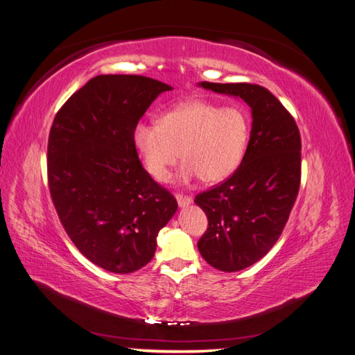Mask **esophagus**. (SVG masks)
<instances>
[{
    "mask_svg": "<svg viewBox=\"0 0 355 355\" xmlns=\"http://www.w3.org/2000/svg\"><path fill=\"white\" fill-rule=\"evenodd\" d=\"M176 201L180 207H185V206H188V204L192 202V197L184 196V194H176Z\"/></svg>",
    "mask_w": 355,
    "mask_h": 355,
    "instance_id": "obj_1",
    "label": "esophagus"
}]
</instances>
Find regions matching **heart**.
Listing matches in <instances>:
<instances>
[{
    "mask_svg": "<svg viewBox=\"0 0 355 355\" xmlns=\"http://www.w3.org/2000/svg\"><path fill=\"white\" fill-rule=\"evenodd\" d=\"M249 136V116L243 110L192 99L161 112L158 123L136 124L133 145L149 176L161 184L170 179L179 149L182 179L200 176L204 184H216L239 167Z\"/></svg>",
    "mask_w": 355,
    "mask_h": 355,
    "instance_id": "obj_1",
    "label": "heart"
}]
</instances>
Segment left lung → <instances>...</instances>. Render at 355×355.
<instances>
[{
    "mask_svg": "<svg viewBox=\"0 0 355 355\" xmlns=\"http://www.w3.org/2000/svg\"><path fill=\"white\" fill-rule=\"evenodd\" d=\"M204 89L239 96L252 108L253 125L241 164L196 196L209 225L197 245L213 268L241 271L272 249L300 187V133L295 118L259 84L209 83Z\"/></svg>",
    "mask_w": 355,
    "mask_h": 355,
    "instance_id": "obj_1",
    "label": "left lung"
}]
</instances>
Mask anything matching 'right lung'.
Returning <instances> with one entry per match:
<instances>
[{"label": "right lung", "instance_id": "right-lung-1", "mask_svg": "<svg viewBox=\"0 0 355 355\" xmlns=\"http://www.w3.org/2000/svg\"><path fill=\"white\" fill-rule=\"evenodd\" d=\"M170 85L142 75H98L62 105L47 145V182L75 247L115 274L141 270L178 201L144 168L133 130Z\"/></svg>", "mask_w": 355, "mask_h": 355}]
</instances>
